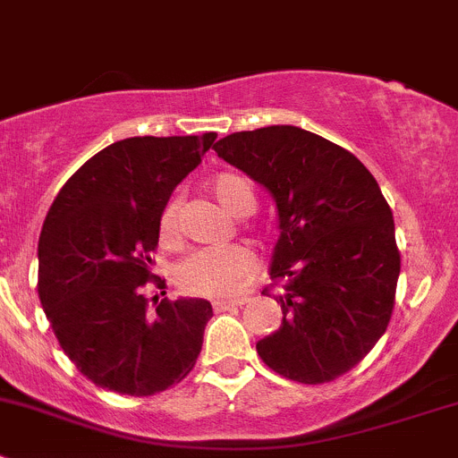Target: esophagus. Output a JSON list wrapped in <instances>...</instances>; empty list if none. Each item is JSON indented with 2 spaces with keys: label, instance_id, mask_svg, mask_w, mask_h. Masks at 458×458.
Listing matches in <instances>:
<instances>
[{
  "label": "esophagus",
  "instance_id": "esophagus-1",
  "mask_svg": "<svg viewBox=\"0 0 458 458\" xmlns=\"http://www.w3.org/2000/svg\"><path fill=\"white\" fill-rule=\"evenodd\" d=\"M243 303H246V299H228V301H215V303H212V310L225 312V310H233V308H242Z\"/></svg>",
  "mask_w": 458,
  "mask_h": 458
}]
</instances>
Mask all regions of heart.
Segmentation results:
<instances>
[{
	"label": "heart",
	"mask_w": 458,
	"mask_h": 458,
	"mask_svg": "<svg viewBox=\"0 0 458 458\" xmlns=\"http://www.w3.org/2000/svg\"><path fill=\"white\" fill-rule=\"evenodd\" d=\"M210 191L216 201L234 216H248L255 212L257 195L250 179L239 173L215 174ZM179 197L165 201L159 215V242L173 248L179 243ZM257 270V257L246 246L203 248L179 261L174 267V284L183 294L206 299L234 297L243 290Z\"/></svg>",
	"instance_id": "b5f03b06"
}]
</instances>
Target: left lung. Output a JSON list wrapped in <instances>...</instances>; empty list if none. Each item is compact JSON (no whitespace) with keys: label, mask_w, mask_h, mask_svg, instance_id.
<instances>
[{"label":"left lung","mask_w":458,"mask_h":458,"mask_svg":"<svg viewBox=\"0 0 458 458\" xmlns=\"http://www.w3.org/2000/svg\"><path fill=\"white\" fill-rule=\"evenodd\" d=\"M215 152L275 197L281 237L270 266L284 321L257 344L270 370L327 383L374 348L394 310L401 255L392 210L350 150L297 126L233 132Z\"/></svg>","instance_id":"1"}]
</instances>
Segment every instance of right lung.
Instances as JSON below:
<instances>
[{"instance_id": "right-lung-1", "label": "right lung", "mask_w": 458, "mask_h": 458, "mask_svg": "<svg viewBox=\"0 0 458 458\" xmlns=\"http://www.w3.org/2000/svg\"><path fill=\"white\" fill-rule=\"evenodd\" d=\"M215 140L110 143L64 183L46 215L37 293L62 350L95 386L152 396L195 368L212 306L148 299L143 288H165L150 270L161 208Z\"/></svg>"}]
</instances>
